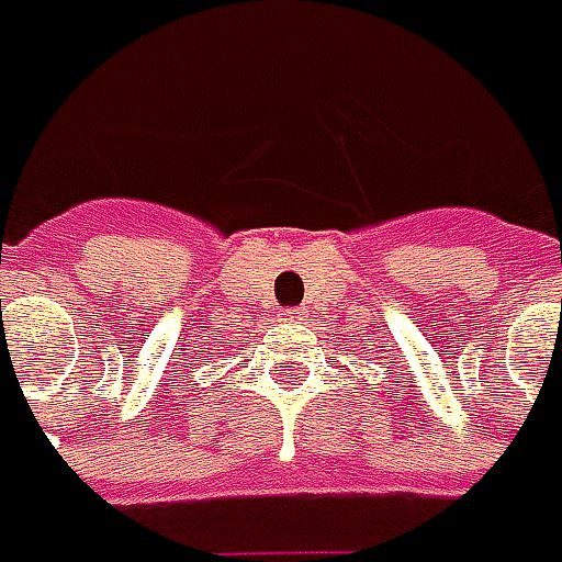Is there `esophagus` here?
<instances>
[{
	"label": "esophagus",
	"mask_w": 562,
	"mask_h": 562,
	"mask_svg": "<svg viewBox=\"0 0 562 562\" xmlns=\"http://www.w3.org/2000/svg\"><path fill=\"white\" fill-rule=\"evenodd\" d=\"M282 317H285V319H301V317H304V311H299V307L292 311V307H289V311H282Z\"/></svg>",
	"instance_id": "1"
}]
</instances>
